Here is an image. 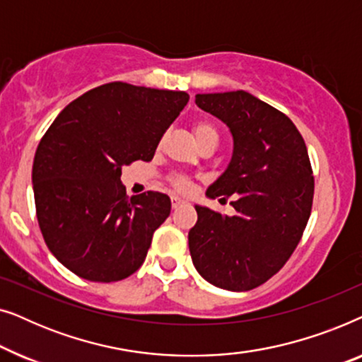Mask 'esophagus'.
Masks as SVG:
<instances>
[{"mask_svg": "<svg viewBox=\"0 0 362 362\" xmlns=\"http://www.w3.org/2000/svg\"><path fill=\"white\" fill-rule=\"evenodd\" d=\"M185 204V201L181 199V197H177V196H173L171 197V206H173V209H176V207H180V206H182Z\"/></svg>", "mask_w": 362, "mask_h": 362, "instance_id": "obj_1", "label": "esophagus"}]
</instances>
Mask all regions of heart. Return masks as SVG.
Listing matches in <instances>:
<instances>
[{"instance_id": "heart-1", "label": "heart", "mask_w": 362, "mask_h": 362, "mask_svg": "<svg viewBox=\"0 0 362 362\" xmlns=\"http://www.w3.org/2000/svg\"><path fill=\"white\" fill-rule=\"evenodd\" d=\"M192 135H194V140L197 141V145H202V143H206V141L217 143V140H219L217 128L214 127V123H211L209 120H197L194 125H192ZM171 185L176 191H180V192H187L191 187L189 181L182 176L173 177Z\"/></svg>"}]
</instances>
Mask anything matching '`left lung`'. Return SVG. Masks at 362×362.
Returning <instances> with one entry per match:
<instances>
[{
  "label": "left lung",
  "instance_id": "1",
  "mask_svg": "<svg viewBox=\"0 0 362 362\" xmlns=\"http://www.w3.org/2000/svg\"><path fill=\"white\" fill-rule=\"evenodd\" d=\"M196 103L234 136L229 168L206 194L232 197L235 214L196 206L192 264L219 288H257L286 264L308 224L315 177L305 140L285 113L249 92L197 93Z\"/></svg>",
  "mask_w": 362,
  "mask_h": 362
}]
</instances>
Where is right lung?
Segmentation results:
<instances>
[{"instance_id": "right-lung-1", "label": "right lung", "mask_w": 362, "mask_h": 362, "mask_svg": "<svg viewBox=\"0 0 362 362\" xmlns=\"http://www.w3.org/2000/svg\"><path fill=\"white\" fill-rule=\"evenodd\" d=\"M187 100L186 92L103 83L44 133L33 165L36 216L49 250L72 274L110 284L145 262L171 199L158 191L127 196L122 166L151 161Z\"/></svg>"}]
</instances>
